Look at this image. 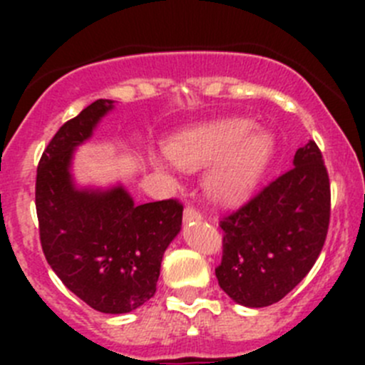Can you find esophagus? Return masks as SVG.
<instances>
[{
    "instance_id": "obj_1",
    "label": "esophagus",
    "mask_w": 365,
    "mask_h": 365,
    "mask_svg": "<svg viewBox=\"0 0 365 365\" xmlns=\"http://www.w3.org/2000/svg\"><path fill=\"white\" fill-rule=\"evenodd\" d=\"M201 219V213L197 212L194 206H187L185 210H183V220L185 222H190V220H200Z\"/></svg>"
}]
</instances>
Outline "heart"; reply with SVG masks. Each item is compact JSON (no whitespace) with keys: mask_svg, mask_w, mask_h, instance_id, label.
<instances>
[{"mask_svg":"<svg viewBox=\"0 0 365 365\" xmlns=\"http://www.w3.org/2000/svg\"><path fill=\"white\" fill-rule=\"evenodd\" d=\"M275 139L251 120H224L205 125L171 143L169 157L183 169L213 165L206 187L213 200L233 203L247 196L270 164ZM159 171L165 168L159 165Z\"/></svg>","mask_w":365,"mask_h":365,"instance_id":"b5f03b06","label":"heart"}]
</instances>
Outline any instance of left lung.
Wrapping results in <instances>:
<instances>
[{
	"label": "left lung",
	"mask_w": 365,
	"mask_h": 365,
	"mask_svg": "<svg viewBox=\"0 0 365 365\" xmlns=\"http://www.w3.org/2000/svg\"><path fill=\"white\" fill-rule=\"evenodd\" d=\"M330 222V180L314 141L297 150L293 168L219 222V286L245 307L282 300L309 274Z\"/></svg>",
	"instance_id": "8db88e82"
}]
</instances>
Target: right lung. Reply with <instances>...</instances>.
Listing matches in <instances>:
<instances>
[{
    "mask_svg": "<svg viewBox=\"0 0 365 365\" xmlns=\"http://www.w3.org/2000/svg\"><path fill=\"white\" fill-rule=\"evenodd\" d=\"M113 101H95L54 134L36 168L35 205L43 256L65 286L106 314H123L155 295L164 251L182 227L176 200L135 205L121 185L77 189L73 148L91 138Z\"/></svg>",
    "mask_w": 365,
    "mask_h": 365,
    "instance_id": "1",
    "label": "right lung"
}]
</instances>
